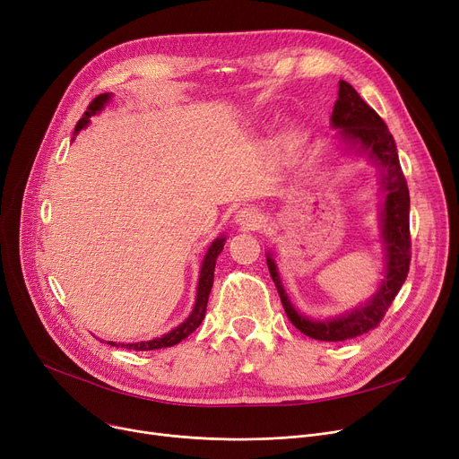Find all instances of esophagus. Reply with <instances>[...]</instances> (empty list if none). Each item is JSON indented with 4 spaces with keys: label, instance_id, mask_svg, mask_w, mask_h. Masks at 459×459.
Here are the masks:
<instances>
[{
    "label": "esophagus",
    "instance_id": "1",
    "mask_svg": "<svg viewBox=\"0 0 459 459\" xmlns=\"http://www.w3.org/2000/svg\"><path fill=\"white\" fill-rule=\"evenodd\" d=\"M236 223L242 225L244 229L255 230L256 227H260L262 217H260L258 210H255V208H242L236 213Z\"/></svg>",
    "mask_w": 459,
    "mask_h": 459
}]
</instances>
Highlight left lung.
<instances>
[{"label":"left lung","instance_id":"1","mask_svg":"<svg viewBox=\"0 0 459 459\" xmlns=\"http://www.w3.org/2000/svg\"><path fill=\"white\" fill-rule=\"evenodd\" d=\"M333 128H341V135L357 143L383 169V242L387 249V275L377 294L359 310L341 318L315 322L308 320L292 307L284 294V288L277 275L275 262L268 256V270L277 286V292L288 320L310 339L325 342H341L376 329L385 312L393 305L402 284L405 282L409 262H411V234H409V189L400 167L396 143L385 120L359 96V92L344 80L339 82V100L331 115Z\"/></svg>","mask_w":459,"mask_h":459}]
</instances>
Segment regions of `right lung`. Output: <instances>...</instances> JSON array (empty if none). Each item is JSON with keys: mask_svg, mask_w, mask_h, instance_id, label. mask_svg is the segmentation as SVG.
Wrapping results in <instances>:
<instances>
[{"mask_svg": "<svg viewBox=\"0 0 459 459\" xmlns=\"http://www.w3.org/2000/svg\"><path fill=\"white\" fill-rule=\"evenodd\" d=\"M109 100V94H99L96 99L89 104L87 111L83 113V117L78 120L76 125V132L78 134L82 128L87 126L89 118L92 115L99 113L104 104ZM223 246H225V238H217L215 242H212L206 256H204V262H203V268H201V277H199V288H197V301H195V307H193L189 318L180 324L177 329H173L171 333L163 334L161 339H154V341H149V342H137V344H117V342H108L111 346H120V348H126V350H135V351H149V350H160V348H169V346H175L178 342H182L186 336L189 333L195 331L203 318H204V312H206V305H208V296H210V290H212V284H213V270H215V260L217 256H220V253L223 251Z\"/></svg>", "mask_w": 459, "mask_h": 459, "instance_id": "obj_1", "label": "right lung"}]
</instances>
